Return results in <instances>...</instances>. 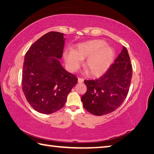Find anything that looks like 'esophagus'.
Listing matches in <instances>:
<instances>
[{"label": "esophagus", "mask_w": 154, "mask_h": 154, "mask_svg": "<svg viewBox=\"0 0 154 154\" xmlns=\"http://www.w3.org/2000/svg\"><path fill=\"white\" fill-rule=\"evenodd\" d=\"M83 81H84V79H82V78H78V83H83Z\"/></svg>", "instance_id": "1"}]
</instances>
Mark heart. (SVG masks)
<instances>
[{"label":"heart","instance_id":"heart-1","mask_svg":"<svg viewBox=\"0 0 154 154\" xmlns=\"http://www.w3.org/2000/svg\"><path fill=\"white\" fill-rule=\"evenodd\" d=\"M114 57V51L107 47L105 42L94 40L79 44L75 51L65 50L63 57L67 67L75 71L79 67L82 60L86 59L85 66L92 75L97 76L103 73L109 67Z\"/></svg>","mask_w":154,"mask_h":154}]
</instances>
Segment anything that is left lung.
<instances>
[{
	"label": "left lung",
	"instance_id": "obj_1",
	"mask_svg": "<svg viewBox=\"0 0 154 154\" xmlns=\"http://www.w3.org/2000/svg\"><path fill=\"white\" fill-rule=\"evenodd\" d=\"M132 77V66L126 47L99 79L85 80L87 92L81 97L85 109L103 116L119 108L127 97Z\"/></svg>",
	"mask_w": 154,
	"mask_h": 154
}]
</instances>
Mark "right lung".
Listing matches in <instances>:
<instances>
[{"mask_svg": "<svg viewBox=\"0 0 154 154\" xmlns=\"http://www.w3.org/2000/svg\"><path fill=\"white\" fill-rule=\"evenodd\" d=\"M63 34L50 32L35 42L26 52L22 87L28 103L37 112L51 114L61 109L68 94L77 83L59 60L65 44Z\"/></svg>", "mask_w": 154, "mask_h": 154, "instance_id": "add662e5", "label": "right lung"}]
</instances>
